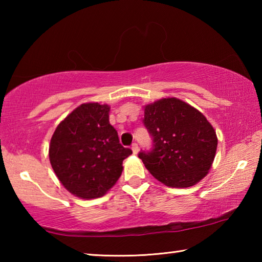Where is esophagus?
<instances>
[{"label":"esophagus","mask_w":262,"mask_h":262,"mask_svg":"<svg viewBox=\"0 0 262 262\" xmlns=\"http://www.w3.org/2000/svg\"><path fill=\"white\" fill-rule=\"evenodd\" d=\"M132 150H133V154H135V155L139 152V145H137V143L132 144Z\"/></svg>","instance_id":"esophagus-1"}]
</instances>
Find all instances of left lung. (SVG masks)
I'll use <instances>...</instances> for the list:
<instances>
[{
	"mask_svg": "<svg viewBox=\"0 0 262 262\" xmlns=\"http://www.w3.org/2000/svg\"><path fill=\"white\" fill-rule=\"evenodd\" d=\"M152 148L139 157L155 178L170 187H189L208 173L217 136L205 115L185 101L164 98L144 108Z\"/></svg>",
	"mask_w": 262,
	"mask_h": 262,
	"instance_id": "8db88e82",
	"label": "left lung"
}]
</instances>
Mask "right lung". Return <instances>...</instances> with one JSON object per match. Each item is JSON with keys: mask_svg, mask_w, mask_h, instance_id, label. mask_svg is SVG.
Listing matches in <instances>:
<instances>
[{"mask_svg": "<svg viewBox=\"0 0 262 262\" xmlns=\"http://www.w3.org/2000/svg\"><path fill=\"white\" fill-rule=\"evenodd\" d=\"M110 107L82 104L52 136L50 161L61 184L82 199L104 195L122 173V161L133 152L122 147L108 121Z\"/></svg>", "mask_w": 262, "mask_h": 262, "instance_id": "1", "label": "right lung"}]
</instances>
